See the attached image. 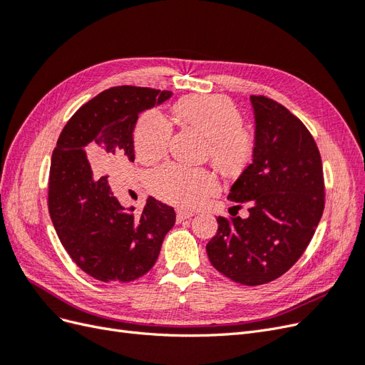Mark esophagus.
Returning a JSON list of instances; mask_svg holds the SVG:
<instances>
[{"label":"esophagus","instance_id":"esophagus-1","mask_svg":"<svg viewBox=\"0 0 365 365\" xmlns=\"http://www.w3.org/2000/svg\"><path fill=\"white\" fill-rule=\"evenodd\" d=\"M193 215L195 213L189 212V210H176V220H178V222H182L185 219H190Z\"/></svg>","mask_w":365,"mask_h":365}]
</instances>
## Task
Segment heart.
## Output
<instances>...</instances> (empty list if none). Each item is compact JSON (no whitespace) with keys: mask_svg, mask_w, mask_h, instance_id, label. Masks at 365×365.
I'll use <instances>...</instances> for the list:
<instances>
[{"mask_svg":"<svg viewBox=\"0 0 365 365\" xmlns=\"http://www.w3.org/2000/svg\"><path fill=\"white\" fill-rule=\"evenodd\" d=\"M173 113L182 123L208 138L210 157L224 175H239L252 157L254 141L242 128L239 109L222 96L185 97L175 103ZM172 125L157 109L143 114L135 126V152L143 163L161 160L169 148ZM153 193L170 204L193 208L202 204L217 189L212 170L165 163L149 176Z\"/></svg>","mask_w":365,"mask_h":365,"instance_id":"heart-1","label":"heart"}]
</instances>
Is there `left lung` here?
<instances>
[{"label": "left lung", "instance_id": "left-lung-1", "mask_svg": "<svg viewBox=\"0 0 365 365\" xmlns=\"http://www.w3.org/2000/svg\"><path fill=\"white\" fill-rule=\"evenodd\" d=\"M252 163L228 200L248 204V217H217L205 250L225 277L247 286L279 279L302 257L324 210L323 164L311 132L288 109L250 96Z\"/></svg>", "mask_w": 365, "mask_h": 365}]
</instances>
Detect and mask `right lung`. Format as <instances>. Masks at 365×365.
Masks as SVG:
<instances>
[{
    "instance_id": "right-lung-1",
    "label": "right lung",
    "mask_w": 365,
    "mask_h": 365,
    "mask_svg": "<svg viewBox=\"0 0 365 365\" xmlns=\"http://www.w3.org/2000/svg\"><path fill=\"white\" fill-rule=\"evenodd\" d=\"M172 94L109 88L85 103L59 135L50 165V216L70 257L96 280L126 283L145 275L175 225V210L152 196L135 216L134 207L118 202L108 176H101L121 161L135 160L138 115Z\"/></svg>"
}]
</instances>
